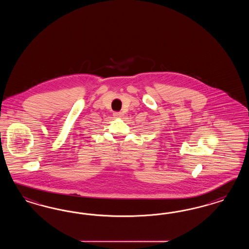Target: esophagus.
<instances>
[{
  "label": "esophagus",
  "instance_id": "esophagus-1",
  "mask_svg": "<svg viewBox=\"0 0 249 249\" xmlns=\"http://www.w3.org/2000/svg\"><path fill=\"white\" fill-rule=\"evenodd\" d=\"M113 116L115 118H121L123 116V114L121 113V112H115L113 114Z\"/></svg>",
  "mask_w": 249,
  "mask_h": 249
}]
</instances>
